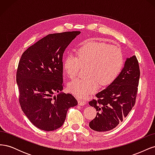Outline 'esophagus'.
Here are the masks:
<instances>
[{"label": "esophagus", "mask_w": 155, "mask_h": 155, "mask_svg": "<svg viewBox=\"0 0 155 155\" xmlns=\"http://www.w3.org/2000/svg\"><path fill=\"white\" fill-rule=\"evenodd\" d=\"M78 104L79 105H85L86 104V101L82 99H78Z\"/></svg>", "instance_id": "esophagus-1"}]
</instances>
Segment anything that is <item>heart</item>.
<instances>
[{"mask_svg": "<svg viewBox=\"0 0 155 155\" xmlns=\"http://www.w3.org/2000/svg\"><path fill=\"white\" fill-rule=\"evenodd\" d=\"M124 55L119 46L105 43L87 41L78 51V55L69 54L65 59L63 68L73 79L81 67H87V77L78 78L68 84L69 91L79 97H85L96 91L98 84L107 86L118 76L124 66Z\"/></svg>", "mask_w": 155, "mask_h": 155, "instance_id": "obj_1", "label": "heart"}]
</instances>
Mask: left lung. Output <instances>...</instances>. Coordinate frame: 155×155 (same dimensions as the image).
Segmentation results:
<instances>
[{
  "mask_svg": "<svg viewBox=\"0 0 155 155\" xmlns=\"http://www.w3.org/2000/svg\"><path fill=\"white\" fill-rule=\"evenodd\" d=\"M140 76L138 59L135 55L127 58L118 76L110 85L96 94L97 100L88 104L97 111L89 127L98 132L115 128L132 110L137 96Z\"/></svg>",
  "mask_w": 155,
  "mask_h": 155,
  "instance_id": "8db88e82",
  "label": "left lung"
}]
</instances>
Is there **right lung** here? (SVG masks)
Returning <instances> with one entry per match:
<instances>
[{"label": "right lung", "mask_w": 155, "mask_h": 155, "mask_svg": "<svg viewBox=\"0 0 155 155\" xmlns=\"http://www.w3.org/2000/svg\"><path fill=\"white\" fill-rule=\"evenodd\" d=\"M79 31L46 35L24 51L17 70L18 101L28 118L37 128L51 131L61 127L69 108L78 105L63 88V57Z\"/></svg>", "instance_id": "right-lung-1"}]
</instances>
